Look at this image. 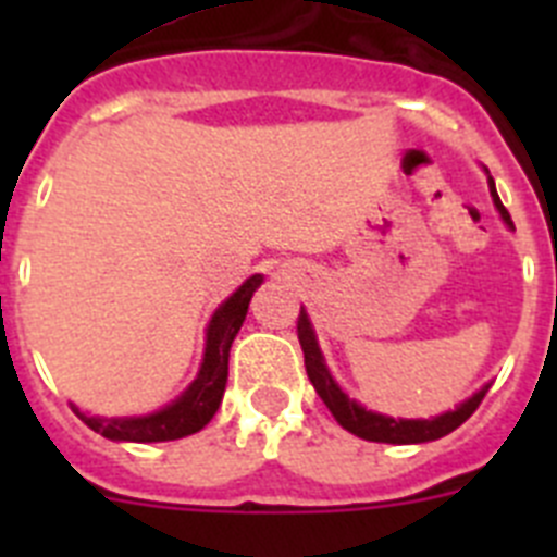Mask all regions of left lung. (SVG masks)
Wrapping results in <instances>:
<instances>
[{
	"label": "left lung",
	"mask_w": 557,
	"mask_h": 557,
	"mask_svg": "<svg viewBox=\"0 0 557 557\" xmlns=\"http://www.w3.org/2000/svg\"><path fill=\"white\" fill-rule=\"evenodd\" d=\"M488 189L491 198H494L496 211H499V218L505 220V225H508L510 231H513V220H510L508 209L502 206L491 175ZM298 339H301L304 366H307L309 382H312V387L318 391V396L323 398V405L332 410L334 421H337L343 430L351 432V435L362 437V441H373V444H426V441H437V437L449 435V432H455L466 418H471V412L480 407V401L485 398V393H488L491 387L482 385L480 391L471 398H466L460 407H455V410L449 412H441V416L435 418H391L357 405V401L348 398L346 393H343V387L334 382V376L326 368V359H323L321 354V346H318V337H314L312 323H309L307 309L304 307L301 314H298Z\"/></svg>",
	"instance_id": "obj_1"
}]
</instances>
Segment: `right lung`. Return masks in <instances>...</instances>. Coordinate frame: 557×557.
Here are the masks:
<instances>
[{
  "mask_svg": "<svg viewBox=\"0 0 557 557\" xmlns=\"http://www.w3.org/2000/svg\"><path fill=\"white\" fill-rule=\"evenodd\" d=\"M262 282L264 275H250L248 282L234 295H228L218 307V312L211 314L209 326H206V351L198 376L175 401L150 412V416L131 418L88 416L77 405H72V410L81 416L83 424L100 432L102 437L127 441V444H161V441H178V437L203 430L223 401L225 382H228L231 343H234L236 332L243 329L250 298H253L256 289L262 287Z\"/></svg>",
  "mask_w": 557,
  "mask_h": 557,
  "instance_id": "1",
  "label": "right lung"
}]
</instances>
